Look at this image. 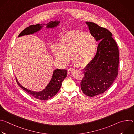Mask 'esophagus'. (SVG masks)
<instances>
[{
    "label": "esophagus",
    "mask_w": 134,
    "mask_h": 134,
    "mask_svg": "<svg viewBox=\"0 0 134 134\" xmlns=\"http://www.w3.org/2000/svg\"><path fill=\"white\" fill-rule=\"evenodd\" d=\"M74 71V69H69L68 70V74H70L71 72H72Z\"/></svg>",
    "instance_id": "obj_1"
}]
</instances>
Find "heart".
Here are the masks:
<instances>
[{
    "mask_svg": "<svg viewBox=\"0 0 134 134\" xmlns=\"http://www.w3.org/2000/svg\"><path fill=\"white\" fill-rule=\"evenodd\" d=\"M95 36L90 32L71 30L60 38L57 47L52 48L54 58L65 64L70 55L72 62L78 67L85 66L92 59L97 49Z\"/></svg>",
    "mask_w": 134,
    "mask_h": 134,
    "instance_id": "heart-1",
    "label": "heart"
}]
</instances>
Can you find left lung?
<instances>
[{"instance_id":"1","label":"left lung","mask_w":134,"mask_h":134,"mask_svg":"<svg viewBox=\"0 0 134 134\" xmlns=\"http://www.w3.org/2000/svg\"><path fill=\"white\" fill-rule=\"evenodd\" d=\"M90 32L100 41L97 53L84 68L81 83L83 93L88 97L102 94L112 84L118 75L119 53L112 33L93 22H86Z\"/></svg>"}]
</instances>
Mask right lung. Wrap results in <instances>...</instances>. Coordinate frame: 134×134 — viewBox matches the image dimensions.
Segmentation results:
<instances>
[{
    "label": "right lung",
    "mask_w": 134,
    "mask_h": 134,
    "mask_svg": "<svg viewBox=\"0 0 134 134\" xmlns=\"http://www.w3.org/2000/svg\"><path fill=\"white\" fill-rule=\"evenodd\" d=\"M60 22V21H51L47 24H43V25L39 24L31 25L24 29L19 34L18 37L34 34L35 33L40 31L42 29H43L44 25L46 26L47 29L55 28L58 25H59ZM67 71L65 69H55L53 71L51 79L47 86L45 87V88L39 92L32 91L24 87L18 82L17 78H16V80L19 86L29 94L32 95L35 99L40 100H48L54 97L58 92L62 86L63 81L67 77Z\"/></svg>",
    "instance_id": "obj_1"
}]
</instances>
